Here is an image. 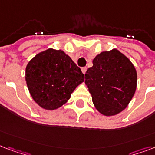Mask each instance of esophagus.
<instances>
[{
	"label": "esophagus",
	"mask_w": 155,
	"mask_h": 155,
	"mask_svg": "<svg viewBox=\"0 0 155 155\" xmlns=\"http://www.w3.org/2000/svg\"><path fill=\"white\" fill-rule=\"evenodd\" d=\"M86 67H82V68H81V72H82V73H83L84 74H86Z\"/></svg>",
	"instance_id": "esophagus-1"
}]
</instances>
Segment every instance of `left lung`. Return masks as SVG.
Returning a JSON list of instances; mask_svg holds the SVG:
<instances>
[{
    "instance_id": "1",
    "label": "left lung",
    "mask_w": 155,
    "mask_h": 155,
    "mask_svg": "<svg viewBox=\"0 0 155 155\" xmlns=\"http://www.w3.org/2000/svg\"><path fill=\"white\" fill-rule=\"evenodd\" d=\"M85 76L93 104L104 116H114L123 111L136 91V69L116 49L95 56L93 66L87 69Z\"/></svg>"
}]
</instances>
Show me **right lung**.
I'll return each mask as SVG.
<instances>
[{"label":"right lung","mask_w":155,"mask_h":155,"mask_svg":"<svg viewBox=\"0 0 155 155\" xmlns=\"http://www.w3.org/2000/svg\"><path fill=\"white\" fill-rule=\"evenodd\" d=\"M26 81L35 101L43 108L54 110L70 99L84 81V74L64 51L48 49L29 62Z\"/></svg>","instance_id":"add662e5"}]
</instances>
